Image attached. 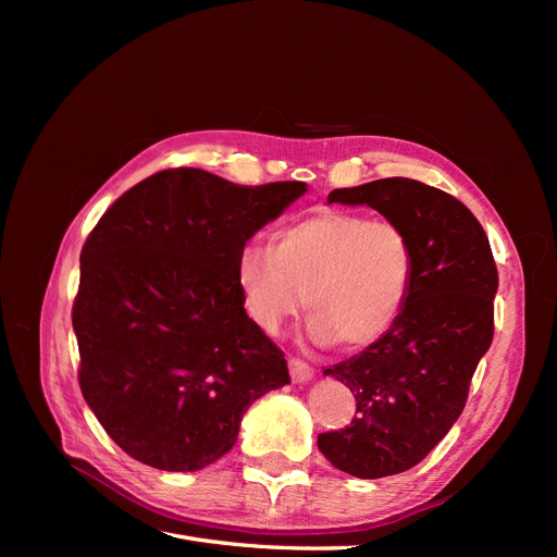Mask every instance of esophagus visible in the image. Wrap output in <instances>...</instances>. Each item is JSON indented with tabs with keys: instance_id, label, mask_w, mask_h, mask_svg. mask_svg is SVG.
I'll list each match as a JSON object with an SVG mask.
<instances>
[{
	"instance_id": "esophagus-1",
	"label": "esophagus",
	"mask_w": 557,
	"mask_h": 557,
	"mask_svg": "<svg viewBox=\"0 0 557 557\" xmlns=\"http://www.w3.org/2000/svg\"><path fill=\"white\" fill-rule=\"evenodd\" d=\"M288 364H290V379H293V383H307V381L313 379V367L307 364L305 360L293 358Z\"/></svg>"
}]
</instances>
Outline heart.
<instances>
[{"mask_svg": "<svg viewBox=\"0 0 557 557\" xmlns=\"http://www.w3.org/2000/svg\"><path fill=\"white\" fill-rule=\"evenodd\" d=\"M237 283L248 315L264 332H278L309 297L313 339L356 350L391 332L407 307L413 246L393 221L320 211L276 232L274 248L246 246Z\"/></svg>", "mask_w": 557, "mask_h": 557, "instance_id": "1", "label": "heart"}]
</instances>
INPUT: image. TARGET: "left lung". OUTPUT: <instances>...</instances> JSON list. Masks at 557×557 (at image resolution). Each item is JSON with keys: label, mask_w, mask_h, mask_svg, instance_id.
<instances>
[{"label": "left lung", "mask_w": 557, "mask_h": 557, "mask_svg": "<svg viewBox=\"0 0 557 557\" xmlns=\"http://www.w3.org/2000/svg\"><path fill=\"white\" fill-rule=\"evenodd\" d=\"M330 205H367L409 234L413 283L397 323L358 356L325 369L350 387L356 418L318 448L358 479L416 467L460 418L471 376L493 344L497 267L462 201L413 178L336 188Z\"/></svg>", "instance_id": "left-lung-1"}]
</instances>
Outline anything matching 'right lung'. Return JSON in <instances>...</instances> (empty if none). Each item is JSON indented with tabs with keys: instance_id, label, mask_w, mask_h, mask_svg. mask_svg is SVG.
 <instances>
[{
	"instance_id": "right-lung-1",
	"label": "right lung",
	"mask_w": 557,
	"mask_h": 557,
	"mask_svg": "<svg viewBox=\"0 0 557 557\" xmlns=\"http://www.w3.org/2000/svg\"><path fill=\"white\" fill-rule=\"evenodd\" d=\"M307 183L237 185L193 166L117 197L81 250L72 323L88 407L129 458L197 471L234 446L248 407L290 383L237 283L246 242Z\"/></svg>"
}]
</instances>
